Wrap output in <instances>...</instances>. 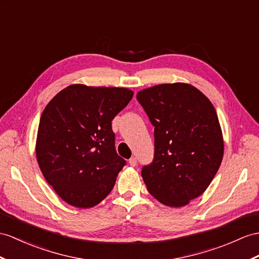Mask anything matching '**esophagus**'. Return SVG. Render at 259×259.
<instances>
[{
	"label": "esophagus",
	"instance_id": "1",
	"mask_svg": "<svg viewBox=\"0 0 259 259\" xmlns=\"http://www.w3.org/2000/svg\"><path fill=\"white\" fill-rule=\"evenodd\" d=\"M128 162H130V165H131V166L135 167V166L137 165V159L135 158V157H132V158L130 159V161H128Z\"/></svg>",
	"mask_w": 259,
	"mask_h": 259
}]
</instances>
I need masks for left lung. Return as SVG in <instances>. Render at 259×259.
Segmentation results:
<instances>
[{"label": "left lung", "mask_w": 259, "mask_h": 259, "mask_svg": "<svg viewBox=\"0 0 259 259\" xmlns=\"http://www.w3.org/2000/svg\"><path fill=\"white\" fill-rule=\"evenodd\" d=\"M136 98L155 127L154 159L142 168L147 190L165 205H187L206 190L223 159L217 111L197 88L179 82Z\"/></svg>", "instance_id": "1"}]
</instances>
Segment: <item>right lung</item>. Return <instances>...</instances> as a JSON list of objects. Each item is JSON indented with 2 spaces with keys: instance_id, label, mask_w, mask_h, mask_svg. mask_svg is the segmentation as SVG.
<instances>
[{
  "instance_id": "1",
  "label": "right lung",
  "mask_w": 259,
  "mask_h": 259,
  "mask_svg": "<svg viewBox=\"0 0 259 259\" xmlns=\"http://www.w3.org/2000/svg\"><path fill=\"white\" fill-rule=\"evenodd\" d=\"M133 94L125 88L72 84L44 110L37 161L46 181L68 204L92 207L112 191L126 165L116 153L112 119Z\"/></svg>"
}]
</instances>
